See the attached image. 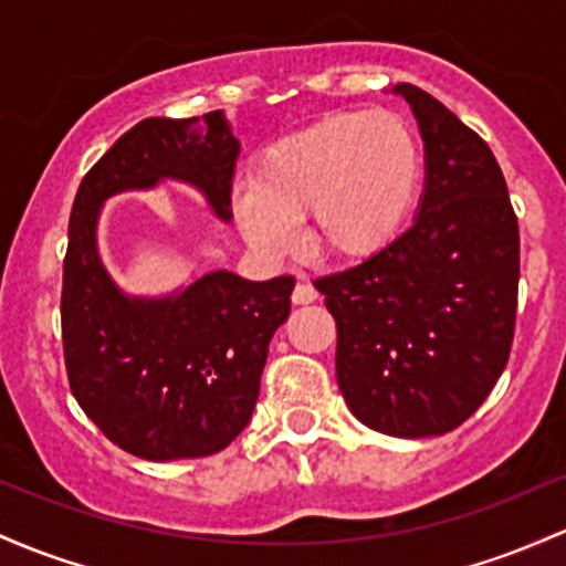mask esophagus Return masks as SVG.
<instances>
[{
    "label": "esophagus",
    "instance_id": "1",
    "mask_svg": "<svg viewBox=\"0 0 566 566\" xmlns=\"http://www.w3.org/2000/svg\"><path fill=\"white\" fill-rule=\"evenodd\" d=\"M316 297H319V293H316L312 284H308V279L306 276L297 279V284H295V290H293V303H295V306H306V303H314Z\"/></svg>",
    "mask_w": 566,
    "mask_h": 566
}]
</instances>
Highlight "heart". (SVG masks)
<instances>
[{
    "mask_svg": "<svg viewBox=\"0 0 566 566\" xmlns=\"http://www.w3.org/2000/svg\"><path fill=\"white\" fill-rule=\"evenodd\" d=\"M411 132L389 112H338L282 136L233 190V214L254 247L284 252L308 217V247L357 260L387 247L419 190Z\"/></svg>",
    "mask_w": 566,
    "mask_h": 566,
    "instance_id": "b5f03b06",
    "label": "heart"
}]
</instances>
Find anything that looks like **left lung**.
<instances>
[{
  "instance_id": "obj_1",
  "label": "left lung",
  "mask_w": 566,
  "mask_h": 566,
  "mask_svg": "<svg viewBox=\"0 0 566 566\" xmlns=\"http://www.w3.org/2000/svg\"><path fill=\"white\" fill-rule=\"evenodd\" d=\"M406 96L424 139V196L406 233L314 282L333 314L346 406L395 438L468 421L511 357L518 306V220L494 153L438 98Z\"/></svg>"
}]
</instances>
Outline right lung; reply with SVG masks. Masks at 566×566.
<instances>
[{
	"label": "right lung",
	"instance_id": "1",
	"mask_svg": "<svg viewBox=\"0 0 566 566\" xmlns=\"http://www.w3.org/2000/svg\"><path fill=\"white\" fill-rule=\"evenodd\" d=\"M147 117L80 182L61 287V340L74 400L115 446L150 462L209 457L250 424L269 344L290 316L295 279L247 282L203 273L169 297H128L96 250L102 203L123 190L179 179L231 220L239 139L222 112Z\"/></svg>",
	"mask_w": 566,
	"mask_h": 566
}]
</instances>
